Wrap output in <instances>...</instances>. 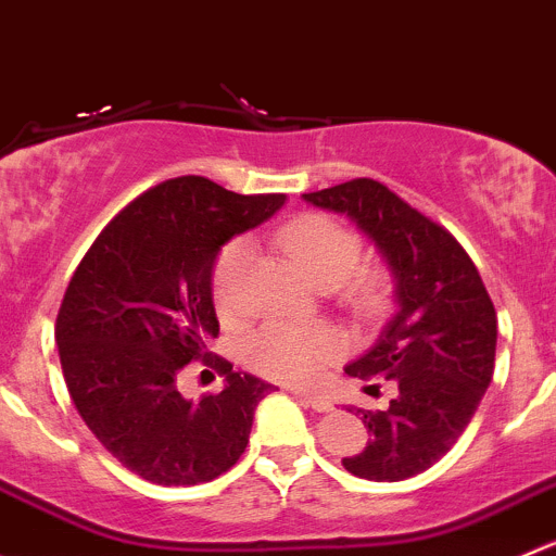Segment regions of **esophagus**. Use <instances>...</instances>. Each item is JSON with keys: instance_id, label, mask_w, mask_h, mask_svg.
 <instances>
[{"instance_id": "esophagus-1", "label": "esophagus", "mask_w": 556, "mask_h": 556, "mask_svg": "<svg viewBox=\"0 0 556 556\" xmlns=\"http://www.w3.org/2000/svg\"><path fill=\"white\" fill-rule=\"evenodd\" d=\"M290 393H293L295 399H301L304 404H309L312 409H317V413H328V409L333 407L326 396H317V393H304V391H290Z\"/></svg>"}]
</instances>
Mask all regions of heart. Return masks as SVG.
I'll list each match as a JSON object with an SVG mask.
<instances>
[{
  "instance_id": "heart-1",
  "label": "heart",
  "mask_w": 556,
  "mask_h": 556,
  "mask_svg": "<svg viewBox=\"0 0 556 556\" xmlns=\"http://www.w3.org/2000/svg\"><path fill=\"white\" fill-rule=\"evenodd\" d=\"M279 247L295 261L317 288L339 285L355 271L361 261V239L326 214H312L279 230ZM252 263L250 241L236 239L223 247L212 271V295L219 315H236L241 306L247 271ZM386 293V274L366 271L361 295L377 304ZM342 350L337 333L326 328H306L295 323L271 320L241 344V358L250 369L285 382H312Z\"/></svg>"
}]
</instances>
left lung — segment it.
Returning a JSON list of instances; mask_svg holds the SVG:
<instances>
[{
  "label": "left lung",
  "mask_w": 556,
  "mask_h": 556,
  "mask_svg": "<svg viewBox=\"0 0 556 556\" xmlns=\"http://www.w3.org/2000/svg\"><path fill=\"white\" fill-rule=\"evenodd\" d=\"M306 203L348 214L396 279V315L350 377L396 386L388 409H358L371 440L344 470L393 483L443 459L472 421L494 375L497 312L465 247L375 179L306 192Z\"/></svg>",
  "instance_id": "obj_1"
}]
</instances>
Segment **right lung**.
Wrapping results in <instances>:
<instances>
[{
	"label": "right lung",
	"instance_id": "right-lung-1",
	"mask_svg": "<svg viewBox=\"0 0 556 556\" xmlns=\"http://www.w3.org/2000/svg\"><path fill=\"white\" fill-rule=\"evenodd\" d=\"M282 203L203 176L168 179L124 206L75 268L56 315L64 382L91 434L135 476L195 486L244 454L257 402L274 386L208 358L219 333L212 268L223 244ZM190 359L219 368L229 386L185 400L175 380Z\"/></svg>",
	"mask_w": 556,
	"mask_h": 556
}]
</instances>
